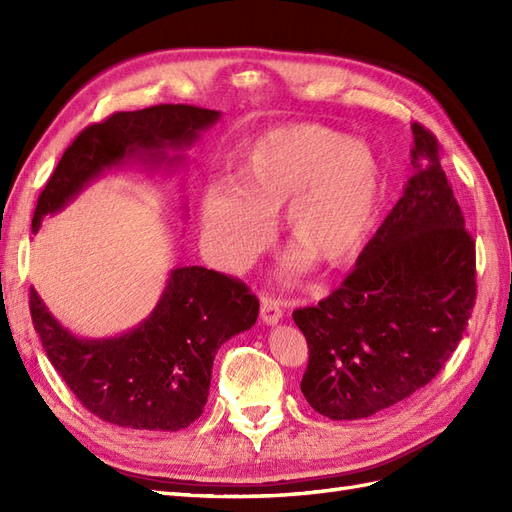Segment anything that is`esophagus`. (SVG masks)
Masks as SVG:
<instances>
[{"label":"esophagus","instance_id":"34e87169","mask_svg":"<svg viewBox=\"0 0 512 512\" xmlns=\"http://www.w3.org/2000/svg\"><path fill=\"white\" fill-rule=\"evenodd\" d=\"M282 316H284V312H282L280 303L273 301V299H262V303H260V318H262V322L267 324V327H275V324L282 320Z\"/></svg>","mask_w":512,"mask_h":512}]
</instances>
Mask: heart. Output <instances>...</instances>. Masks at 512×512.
I'll return each instance as SVG.
<instances>
[{"mask_svg":"<svg viewBox=\"0 0 512 512\" xmlns=\"http://www.w3.org/2000/svg\"><path fill=\"white\" fill-rule=\"evenodd\" d=\"M380 198L374 149L331 128L297 123L247 143L232 181L209 183L198 211L215 256L241 271L269 243L267 215L282 209L294 247L284 277L294 280L312 262L335 269L359 254L374 232Z\"/></svg>","mask_w":512,"mask_h":512,"instance_id":"1","label":"heart"}]
</instances>
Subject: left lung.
<instances>
[{
  "label": "left lung",
  "mask_w": 512,
  "mask_h": 512,
  "mask_svg": "<svg viewBox=\"0 0 512 512\" xmlns=\"http://www.w3.org/2000/svg\"><path fill=\"white\" fill-rule=\"evenodd\" d=\"M412 177L344 284L292 314L307 339L301 391L318 414L356 421L436 378L468 327L476 252L438 141L412 123Z\"/></svg>",
  "instance_id": "8db88e82"
}]
</instances>
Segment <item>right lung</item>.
I'll return each instance as SVG.
<instances>
[{
    "label": "right lung",
    "mask_w": 512,
    "mask_h": 512,
    "mask_svg": "<svg viewBox=\"0 0 512 512\" xmlns=\"http://www.w3.org/2000/svg\"><path fill=\"white\" fill-rule=\"evenodd\" d=\"M222 117L188 104L115 113L85 128L61 156L38 198L32 230L113 168H175ZM29 309L46 356L81 404L128 429L179 431L203 414L220 346L258 318V299L235 277L205 267L170 269L153 312L134 329L89 339L68 331L29 290Z\"/></svg>",
    "instance_id": "add662e5"
}]
</instances>
